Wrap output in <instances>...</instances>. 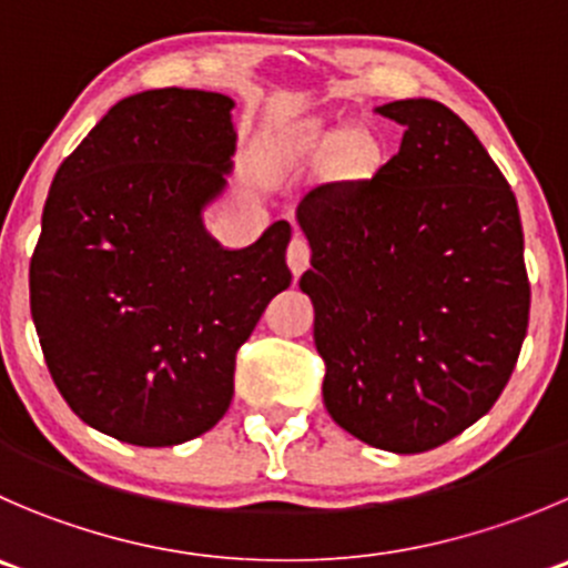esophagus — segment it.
Masks as SVG:
<instances>
[{
	"instance_id": "34e87169",
	"label": "esophagus",
	"mask_w": 568,
	"mask_h": 568,
	"mask_svg": "<svg viewBox=\"0 0 568 568\" xmlns=\"http://www.w3.org/2000/svg\"><path fill=\"white\" fill-rule=\"evenodd\" d=\"M307 263H311V246H307V241L302 239L300 233H296L294 239H291V244H288V268H291V274H294V277H300V274L307 268Z\"/></svg>"
}]
</instances>
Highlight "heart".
<instances>
[{"label":"heart","instance_id":"obj_1","mask_svg":"<svg viewBox=\"0 0 568 568\" xmlns=\"http://www.w3.org/2000/svg\"><path fill=\"white\" fill-rule=\"evenodd\" d=\"M355 141L349 130H324V126H307V130L296 132L288 141L285 152L291 158H307L318 155V152H341ZM374 158V146L368 141H357L349 150V163L355 169H366Z\"/></svg>","mask_w":568,"mask_h":568}]
</instances>
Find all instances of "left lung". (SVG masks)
Returning <instances> with one entry per match:
<instances>
[{
  "mask_svg": "<svg viewBox=\"0 0 568 568\" xmlns=\"http://www.w3.org/2000/svg\"><path fill=\"white\" fill-rule=\"evenodd\" d=\"M374 113L405 126L399 152L374 178L302 196L300 288L329 418L413 455L491 410L527 335L530 283L516 196L469 124L436 99Z\"/></svg>",
  "mask_w": 568,
  "mask_h": 568,
  "instance_id": "8db88e82",
  "label": "left lung"
}]
</instances>
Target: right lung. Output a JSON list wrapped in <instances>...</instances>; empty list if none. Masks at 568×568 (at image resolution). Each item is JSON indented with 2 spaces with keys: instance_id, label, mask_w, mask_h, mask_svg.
<instances>
[{
  "instance_id": "add662e5",
  "label": "right lung",
  "mask_w": 568,
  "mask_h": 568,
  "mask_svg": "<svg viewBox=\"0 0 568 568\" xmlns=\"http://www.w3.org/2000/svg\"><path fill=\"white\" fill-rule=\"evenodd\" d=\"M216 91L115 102L60 163L30 263V311L71 410L135 447L216 427L235 352L291 285V224L227 250L205 211L227 191L239 132Z\"/></svg>"
}]
</instances>
